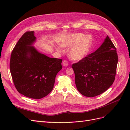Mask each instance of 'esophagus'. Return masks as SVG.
Returning a JSON list of instances; mask_svg holds the SVG:
<instances>
[{
	"label": "esophagus",
	"mask_w": 130,
	"mask_h": 130,
	"mask_svg": "<svg viewBox=\"0 0 130 130\" xmlns=\"http://www.w3.org/2000/svg\"><path fill=\"white\" fill-rule=\"evenodd\" d=\"M62 64H63V66H64V67H67L68 66V62L67 61L64 60L62 62Z\"/></svg>",
	"instance_id": "esophagus-1"
}]
</instances>
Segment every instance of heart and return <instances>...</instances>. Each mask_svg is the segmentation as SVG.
I'll list each match as a JSON object with an SVG mask.
<instances>
[{"instance_id":"obj_1","label":"heart","mask_w":130,"mask_h":130,"mask_svg":"<svg viewBox=\"0 0 130 130\" xmlns=\"http://www.w3.org/2000/svg\"><path fill=\"white\" fill-rule=\"evenodd\" d=\"M92 38L90 36L82 34H73L69 35L61 42V46L63 48H68L69 57L74 61H79L84 58L87 54L92 44ZM56 49L57 52L62 53L63 49L60 46H57Z\"/></svg>"}]
</instances>
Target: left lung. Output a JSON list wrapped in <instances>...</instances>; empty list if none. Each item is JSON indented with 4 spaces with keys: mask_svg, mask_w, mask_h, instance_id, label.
Instances as JSON below:
<instances>
[{
    "mask_svg": "<svg viewBox=\"0 0 130 130\" xmlns=\"http://www.w3.org/2000/svg\"><path fill=\"white\" fill-rule=\"evenodd\" d=\"M118 61L116 47L107 36L96 51L73 64L78 91L87 97L105 92L115 80Z\"/></svg>",
    "mask_w": 130,
    "mask_h": 130,
    "instance_id": "left-lung-1",
    "label": "left lung"
}]
</instances>
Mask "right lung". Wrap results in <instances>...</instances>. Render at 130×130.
Wrapping results in <instances>:
<instances>
[{
    "instance_id": "add662e5",
    "label": "right lung",
    "mask_w": 130,
    "mask_h": 130,
    "mask_svg": "<svg viewBox=\"0 0 130 130\" xmlns=\"http://www.w3.org/2000/svg\"><path fill=\"white\" fill-rule=\"evenodd\" d=\"M36 40L34 31L23 35L11 53L10 69L18 92L40 99L52 91L56 75L62 69V60L39 53L32 46Z\"/></svg>"
}]
</instances>
